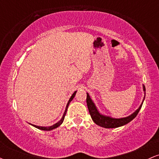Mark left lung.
Here are the masks:
<instances>
[{"label": "left lung", "instance_id": "1", "mask_svg": "<svg viewBox=\"0 0 159 159\" xmlns=\"http://www.w3.org/2000/svg\"><path fill=\"white\" fill-rule=\"evenodd\" d=\"M143 90L144 91V97L141 105H140V107L133 114L126 116V117L123 118H113L111 116H105V115L100 114L96 105H95L93 100L90 97V95L87 93V105L91 118H92V120H93V122L96 125H99L101 127L106 128V129H113V128H117L126 125L127 123H129V122H131L133 119L136 117L140 108H141L146 95V88L144 85H143Z\"/></svg>", "mask_w": 159, "mask_h": 159}]
</instances>
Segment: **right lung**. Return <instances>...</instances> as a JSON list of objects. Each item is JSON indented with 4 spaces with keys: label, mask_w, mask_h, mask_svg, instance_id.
Listing matches in <instances>:
<instances>
[{
    "label": "right lung",
    "mask_w": 159,
    "mask_h": 159,
    "mask_svg": "<svg viewBox=\"0 0 159 159\" xmlns=\"http://www.w3.org/2000/svg\"><path fill=\"white\" fill-rule=\"evenodd\" d=\"M76 92H77V91H75L74 93L72 95V96H71L70 98H69V100L68 103H67V105H66V110H65V111H64V114H63V116H62V118L61 119V120H60V121H58L57 123H55V124H54V125H51V126H46V127H45V126H38V125H33V124H30V125H33V126L36 127V129H40V130H43V131H51V130H53V129H56V128L59 127L60 125H61V124L63 123V120H64L65 115H66V111H67V108H68V106H69V103H70V102H71V101H72V100L73 99V98H74L75 96V94H76Z\"/></svg>",
    "instance_id": "obj_1"
}]
</instances>
